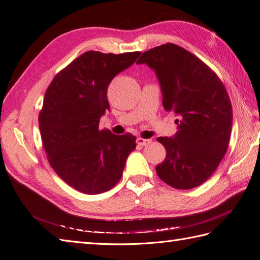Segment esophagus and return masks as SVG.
I'll list each match as a JSON object with an SVG mask.
<instances>
[{
    "instance_id": "esophagus-1",
    "label": "esophagus",
    "mask_w": 260,
    "mask_h": 260,
    "mask_svg": "<svg viewBox=\"0 0 260 260\" xmlns=\"http://www.w3.org/2000/svg\"><path fill=\"white\" fill-rule=\"evenodd\" d=\"M137 143H138V145L145 146V145H147V144L151 143V140L143 139V138H138V139H137Z\"/></svg>"
}]
</instances>
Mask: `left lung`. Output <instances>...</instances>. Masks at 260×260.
Instances as JSON below:
<instances>
[{"label": "left lung", "mask_w": 260, "mask_h": 260, "mask_svg": "<svg viewBox=\"0 0 260 260\" xmlns=\"http://www.w3.org/2000/svg\"><path fill=\"white\" fill-rule=\"evenodd\" d=\"M137 64L152 68L166 112L175 113L178 131L157 139L166 158L156 172L168 185L190 190L214 174L229 145L232 105L218 76L199 57L167 43L146 51Z\"/></svg>", "instance_id": "obj_1"}]
</instances>
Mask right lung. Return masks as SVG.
I'll list each match as a JSON object with an SVG mask.
<instances>
[{"instance_id": "add662e5", "label": "right lung", "mask_w": 260, "mask_h": 260, "mask_svg": "<svg viewBox=\"0 0 260 260\" xmlns=\"http://www.w3.org/2000/svg\"><path fill=\"white\" fill-rule=\"evenodd\" d=\"M140 54L85 52L60 70L45 92L39 115L44 149L54 171L79 192L111 190L137 146L130 133L116 136L99 124L109 111V83Z\"/></svg>"}]
</instances>
